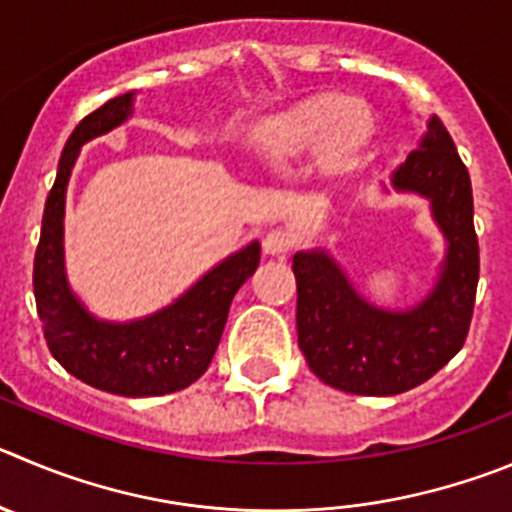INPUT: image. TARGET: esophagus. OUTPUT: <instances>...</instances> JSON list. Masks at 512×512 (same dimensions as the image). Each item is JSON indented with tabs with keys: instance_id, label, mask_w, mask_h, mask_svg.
Segmentation results:
<instances>
[{
	"instance_id": "34e87169",
	"label": "esophagus",
	"mask_w": 512,
	"mask_h": 512,
	"mask_svg": "<svg viewBox=\"0 0 512 512\" xmlns=\"http://www.w3.org/2000/svg\"><path fill=\"white\" fill-rule=\"evenodd\" d=\"M293 245H295V234L288 232V229H272V232L265 234V240H262V250H265V255H285Z\"/></svg>"
}]
</instances>
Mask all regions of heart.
Segmentation results:
<instances>
[{
	"label": "heart",
	"mask_w": 512,
	"mask_h": 512,
	"mask_svg": "<svg viewBox=\"0 0 512 512\" xmlns=\"http://www.w3.org/2000/svg\"><path fill=\"white\" fill-rule=\"evenodd\" d=\"M356 143V123L341 116V103L333 98L303 100L252 128V151L270 169H285L318 148H326L328 156H343Z\"/></svg>",
	"instance_id": "b5f03b06"
}]
</instances>
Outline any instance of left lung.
Listing matches in <instances>:
<instances>
[{
  "instance_id": "obj_1",
  "label": "left lung",
  "mask_w": 512,
  "mask_h": 512,
  "mask_svg": "<svg viewBox=\"0 0 512 512\" xmlns=\"http://www.w3.org/2000/svg\"><path fill=\"white\" fill-rule=\"evenodd\" d=\"M389 184L399 194L427 199L444 237L437 280L422 300L381 308L358 293L326 247L293 257L300 351L318 379L348 394L391 396L424 384L460 351L475 308L480 250L470 174L434 113ZM381 191L389 194V186L381 184Z\"/></svg>"
}]
</instances>
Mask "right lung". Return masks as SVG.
<instances>
[{
	"mask_svg": "<svg viewBox=\"0 0 512 512\" xmlns=\"http://www.w3.org/2000/svg\"><path fill=\"white\" fill-rule=\"evenodd\" d=\"M136 90L111 98L70 133L45 202L35 255V300L45 341L75 379L118 396H164L186 389L212 364L234 293L260 262L252 240L207 270L174 303L133 321H105L90 313L65 272V194L80 148L133 116Z\"/></svg>",
	"mask_w": 512,
	"mask_h": 512,
	"instance_id": "1",
	"label": "right lung"
}]
</instances>
